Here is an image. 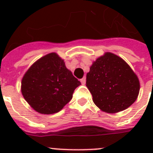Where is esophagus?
Returning <instances> with one entry per match:
<instances>
[{
    "instance_id": "34e87169",
    "label": "esophagus",
    "mask_w": 153,
    "mask_h": 153,
    "mask_svg": "<svg viewBox=\"0 0 153 153\" xmlns=\"http://www.w3.org/2000/svg\"><path fill=\"white\" fill-rule=\"evenodd\" d=\"M80 82L82 84L84 85L85 83H86V77H85V76H83V77L80 79Z\"/></svg>"
}]
</instances>
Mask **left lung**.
<instances>
[{"instance_id":"1","label":"left lung","mask_w":153,"mask_h":153,"mask_svg":"<svg viewBox=\"0 0 153 153\" xmlns=\"http://www.w3.org/2000/svg\"><path fill=\"white\" fill-rule=\"evenodd\" d=\"M86 83L96 106L108 113L129 107L136 100L140 89L139 78L129 64L109 52L93 62L86 74Z\"/></svg>"}]
</instances>
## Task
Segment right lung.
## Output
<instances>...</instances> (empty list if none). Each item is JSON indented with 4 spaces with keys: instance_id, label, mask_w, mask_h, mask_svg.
Returning a JSON list of instances; mask_svg holds the SVG:
<instances>
[{
    "instance_id": "right-lung-1",
    "label": "right lung",
    "mask_w": 153,
    "mask_h": 153,
    "mask_svg": "<svg viewBox=\"0 0 153 153\" xmlns=\"http://www.w3.org/2000/svg\"><path fill=\"white\" fill-rule=\"evenodd\" d=\"M81 83L56 53L42 56L31 65L21 80V93L30 106L41 114L60 111Z\"/></svg>"
}]
</instances>
